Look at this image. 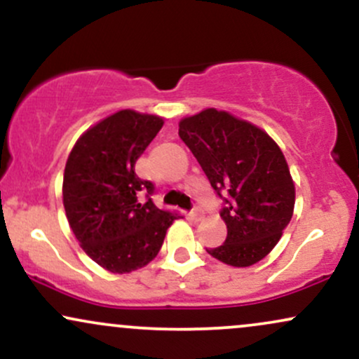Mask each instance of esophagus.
<instances>
[{
  "instance_id": "obj_1",
  "label": "esophagus",
  "mask_w": 359,
  "mask_h": 359,
  "mask_svg": "<svg viewBox=\"0 0 359 359\" xmlns=\"http://www.w3.org/2000/svg\"><path fill=\"white\" fill-rule=\"evenodd\" d=\"M189 216H191L192 221H201V217H203V211H201L199 205H194L191 212H189Z\"/></svg>"
}]
</instances>
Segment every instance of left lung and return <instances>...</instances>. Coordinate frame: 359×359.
<instances>
[{
    "label": "left lung",
    "instance_id": "obj_1",
    "mask_svg": "<svg viewBox=\"0 0 359 359\" xmlns=\"http://www.w3.org/2000/svg\"><path fill=\"white\" fill-rule=\"evenodd\" d=\"M179 137L222 201L228 236L208 253L226 265H255L294 214L295 187L282 150L259 128L212 108L184 118Z\"/></svg>",
    "mask_w": 359,
    "mask_h": 359
}]
</instances>
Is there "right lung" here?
Masks as SVG:
<instances>
[{
    "label": "right lung",
    "instance_id": "right-lung-1",
    "mask_svg": "<svg viewBox=\"0 0 359 359\" xmlns=\"http://www.w3.org/2000/svg\"><path fill=\"white\" fill-rule=\"evenodd\" d=\"M162 126L163 119L154 114L118 111L86 131L65 163L62 196L72 233L113 273L150 263L179 217L156 208L155 185L135 174L138 156Z\"/></svg>",
    "mask_w": 359,
    "mask_h": 359
}]
</instances>
